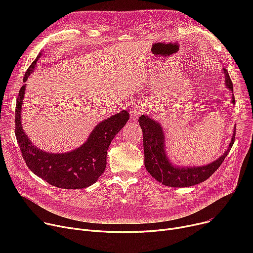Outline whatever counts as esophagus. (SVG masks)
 Masks as SVG:
<instances>
[{"label":"esophagus","mask_w":253,"mask_h":253,"mask_svg":"<svg viewBox=\"0 0 253 253\" xmlns=\"http://www.w3.org/2000/svg\"><path fill=\"white\" fill-rule=\"evenodd\" d=\"M141 112H142V105L139 102L134 103L130 108L131 120H133V121H136V120L138 119V117L141 115Z\"/></svg>","instance_id":"esophagus-1"}]
</instances>
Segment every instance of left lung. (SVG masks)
Returning a JSON list of instances; mask_svg holds the SVG:
<instances>
[{"label": "left lung", "instance_id": "left-lung-1", "mask_svg": "<svg viewBox=\"0 0 253 253\" xmlns=\"http://www.w3.org/2000/svg\"><path fill=\"white\" fill-rule=\"evenodd\" d=\"M222 71L225 87L233 93V84L229 73L225 69H222ZM232 102L235 103L234 94L232 96ZM138 122L142 130L145 169L156 180L171 188L192 187L208 179L221 165L235 141L236 130L233 132L228 149L213 162L203 166H178L170 162L166 154L165 134L161 124L148 115L140 116Z\"/></svg>", "mask_w": 253, "mask_h": 253}]
</instances>
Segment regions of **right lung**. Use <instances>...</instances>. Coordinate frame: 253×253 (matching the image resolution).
Here are the masks:
<instances>
[{
    "label": "right lung",
    "mask_w": 253,
    "mask_h": 253,
    "mask_svg": "<svg viewBox=\"0 0 253 253\" xmlns=\"http://www.w3.org/2000/svg\"><path fill=\"white\" fill-rule=\"evenodd\" d=\"M37 58L26 71L16 99L15 135L24 161L34 173L54 187L65 190H79L94 183L106 166V154L116 134L129 120V113L122 111L103 120L92 130L87 140L76 150L68 153H49L42 151L25 134L21 124V106L25 94V82L34 72Z\"/></svg>",
    "instance_id": "add662e5"
}]
</instances>
